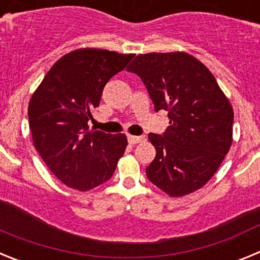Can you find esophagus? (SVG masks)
<instances>
[{
	"mask_svg": "<svg viewBox=\"0 0 260 260\" xmlns=\"http://www.w3.org/2000/svg\"><path fill=\"white\" fill-rule=\"evenodd\" d=\"M127 141L130 144L141 143L144 141V137H137V135H127Z\"/></svg>",
	"mask_w": 260,
	"mask_h": 260,
	"instance_id": "1",
	"label": "esophagus"
}]
</instances>
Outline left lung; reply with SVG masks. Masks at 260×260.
Returning a JSON list of instances; mask_svg holds the SVG:
<instances>
[{
    "label": "left lung",
    "instance_id": "1",
    "mask_svg": "<svg viewBox=\"0 0 260 260\" xmlns=\"http://www.w3.org/2000/svg\"><path fill=\"white\" fill-rule=\"evenodd\" d=\"M126 70L141 78L156 112L167 110L169 118L164 134H148L156 148L148 180L171 197L201 189L233 141V108L212 73L183 52L139 54Z\"/></svg>",
    "mask_w": 260,
    "mask_h": 260
}]
</instances>
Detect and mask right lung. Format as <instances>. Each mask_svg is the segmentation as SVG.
<instances>
[{"instance_id":"obj_1","label":"right lung","mask_w":260,"mask_h":260,"mask_svg":"<svg viewBox=\"0 0 260 260\" xmlns=\"http://www.w3.org/2000/svg\"><path fill=\"white\" fill-rule=\"evenodd\" d=\"M134 54L84 48L50 68L28 105L34 146L54 176L71 189L87 191L107 182L125 153V134L89 130L108 80Z\"/></svg>"}]
</instances>
